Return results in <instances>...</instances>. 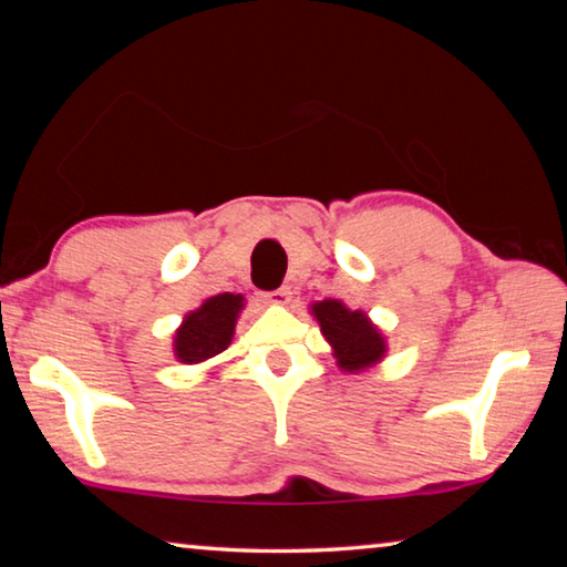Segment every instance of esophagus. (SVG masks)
Masks as SVG:
<instances>
[{
	"instance_id": "34e87169",
	"label": "esophagus",
	"mask_w": 567,
	"mask_h": 567,
	"mask_svg": "<svg viewBox=\"0 0 567 567\" xmlns=\"http://www.w3.org/2000/svg\"><path fill=\"white\" fill-rule=\"evenodd\" d=\"M290 287H280V290H272V292H265V300L270 305H287L290 302Z\"/></svg>"
}]
</instances>
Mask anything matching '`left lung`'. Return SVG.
<instances>
[{
	"label": "left lung",
	"mask_w": 567,
	"mask_h": 567,
	"mask_svg": "<svg viewBox=\"0 0 567 567\" xmlns=\"http://www.w3.org/2000/svg\"><path fill=\"white\" fill-rule=\"evenodd\" d=\"M310 310L320 322L324 340L332 344L340 370L362 372L385 358L388 342L362 310H350L340 300L315 302Z\"/></svg>",
	"instance_id": "8db88e82"
}]
</instances>
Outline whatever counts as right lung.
Segmentation results:
<instances>
[{"label": "right lung", "mask_w": 567, "mask_h": 567, "mask_svg": "<svg viewBox=\"0 0 567 567\" xmlns=\"http://www.w3.org/2000/svg\"><path fill=\"white\" fill-rule=\"evenodd\" d=\"M243 307V295L223 292L209 297L197 310L185 315V320L175 332V344H172L175 358L185 364H197L227 350Z\"/></svg>", "instance_id": "obj_1"}]
</instances>
